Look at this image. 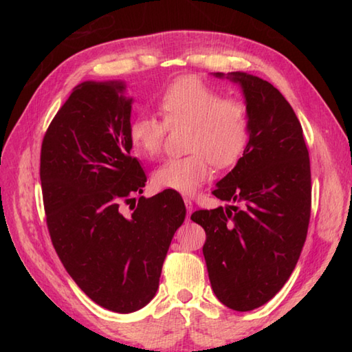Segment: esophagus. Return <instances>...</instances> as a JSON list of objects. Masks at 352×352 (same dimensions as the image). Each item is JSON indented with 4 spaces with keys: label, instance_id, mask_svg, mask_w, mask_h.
Listing matches in <instances>:
<instances>
[{
    "label": "esophagus",
    "instance_id": "34e87169",
    "mask_svg": "<svg viewBox=\"0 0 352 352\" xmlns=\"http://www.w3.org/2000/svg\"><path fill=\"white\" fill-rule=\"evenodd\" d=\"M184 204H186V208H188V216H190V213L193 212V203L190 198H184Z\"/></svg>",
    "mask_w": 352,
    "mask_h": 352
}]
</instances>
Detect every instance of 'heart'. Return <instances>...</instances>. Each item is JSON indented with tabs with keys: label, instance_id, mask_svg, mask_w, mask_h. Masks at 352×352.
Returning <instances> with one entry per match:
<instances>
[{
	"label": "heart",
	"instance_id": "b5f03b06",
	"mask_svg": "<svg viewBox=\"0 0 352 352\" xmlns=\"http://www.w3.org/2000/svg\"><path fill=\"white\" fill-rule=\"evenodd\" d=\"M159 110L163 121L142 113L130 122L134 151L154 157L162 151L168 126L189 125L186 148L190 154L170 157L154 170L157 189L193 193L210 178L212 162L219 168L230 166L248 142L250 121L243 104L222 98L216 89L195 77L172 81L160 95Z\"/></svg>",
	"mask_w": 352,
	"mask_h": 352
}]
</instances>
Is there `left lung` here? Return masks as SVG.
I'll return each mask as SVG.
<instances>
[{
  "instance_id": "left-lung-1",
  "label": "left lung",
  "mask_w": 352,
  "mask_h": 352,
  "mask_svg": "<svg viewBox=\"0 0 352 352\" xmlns=\"http://www.w3.org/2000/svg\"><path fill=\"white\" fill-rule=\"evenodd\" d=\"M214 77L242 87L250 139L213 195L231 203L197 210L203 254L218 300L236 311L266 304L294 272L307 237L311 174L302 126L276 87L246 72Z\"/></svg>"
}]
</instances>
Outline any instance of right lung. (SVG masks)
I'll use <instances>...</instances> for the list:
<instances>
[{"instance_id": "add662e5", "label": "right lung", "mask_w": 352, "mask_h": 352, "mask_svg": "<svg viewBox=\"0 0 352 352\" xmlns=\"http://www.w3.org/2000/svg\"><path fill=\"white\" fill-rule=\"evenodd\" d=\"M124 92L122 81L78 85L41 149L43 206L57 256L94 302L115 313L136 311L153 300L186 218L175 190L140 197L138 204L133 198L144 192L146 175L130 155L133 98Z\"/></svg>"}]
</instances>
